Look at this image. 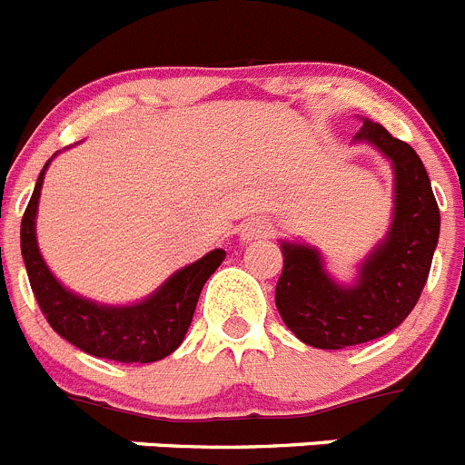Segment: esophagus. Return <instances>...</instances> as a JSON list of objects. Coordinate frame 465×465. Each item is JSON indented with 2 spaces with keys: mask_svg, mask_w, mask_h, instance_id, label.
Masks as SVG:
<instances>
[{
  "mask_svg": "<svg viewBox=\"0 0 465 465\" xmlns=\"http://www.w3.org/2000/svg\"><path fill=\"white\" fill-rule=\"evenodd\" d=\"M271 235H272V225L268 223V221H261V218L247 221V223H242V228H240V240L242 242L268 240Z\"/></svg>",
  "mask_w": 465,
  "mask_h": 465,
  "instance_id": "1",
  "label": "esophagus"
}]
</instances>
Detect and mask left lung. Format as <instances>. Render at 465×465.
Masks as SVG:
<instances>
[{
    "mask_svg": "<svg viewBox=\"0 0 465 465\" xmlns=\"http://www.w3.org/2000/svg\"><path fill=\"white\" fill-rule=\"evenodd\" d=\"M355 141L374 143L395 166V213L386 242L362 265L355 287L329 280L320 253L282 244L275 305L296 339L322 351L360 346L398 329L426 287L440 237V209L421 157L379 122L364 119Z\"/></svg>",
    "mask_w": 465,
    "mask_h": 465,
    "instance_id": "8db88e82",
    "label": "left lung"
}]
</instances>
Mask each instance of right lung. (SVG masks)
Instances as JSON below:
<instances>
[{
    "label": "right lung",
    "mask_w": 465,
    "mask_h": 465,
    "mask_svg": "<svg viewBox=\"0 0 465 465\" xmlns=\"http://www.w3.org/2000/svg\"><path fill=\"white\" fill-rule=\"evenodd\" d=\"M42 181L44 172L39 173L33 197L23 213L21 253L30 287L46 322L54 327L55 334H61L79 351L101 360L145 364L172 355L183 343L204 282L223 263V249H213L204 259L178 271L160 292L143 303L129 308L91 303L65 292L42 261L35 237V216H37Z\"/></svg>",
    "instance_id": "obj_1"
}]
</instances>
